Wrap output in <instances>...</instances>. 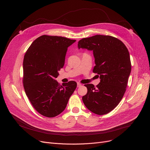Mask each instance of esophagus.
<instances>
[{"label":"esophagus","mask_w":150,"mask_h":150,"mask_svg":"<svg viewBox=\"0 0 150 150\" xmlns=\"http://www.w3.org/2000/svg\"><path fill=\"white\" fill-rule=\"evenodd\" d=\"M82 86V84L81 83H77V87H81Z\"/></svg>","instance_id":"1"}]
</instances>
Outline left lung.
<instances>
[{
    "mask_svg": "<svg viewBox=\"0 0 150 150\" xmlns=\"http://www.w3.org/2000/svg\"><path fill=\"white\" fill-rule=\"evenodd\" d=\"M78 47L93 52L96 64L93 72L100 79L96 87L92 83L85 85L87 93L82 97L83 104L95 114L108 113L118 105L125 93L131 71L129 51L119 39L103 35L82 38Z\"/></svg>",
    "mask_w": 150,
    "mask_h": 150,
    "instance_id": "1",
    "label": "left lung"
}]
</instances>
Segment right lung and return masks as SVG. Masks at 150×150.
I'll list each match as a JSON object with an SVG mask.
<instances>
[{
	"label": "right lung",
	"mask_w": 150,
	"mask_h": 150,
	"mask_svg": "<svg viewBox=\"0 0 150 150\" xmlns=\"http://www.w3.org/2000/svg\"><path fill=\"white\" fill-rule=\"evenodd\" d=\"M76 40L41 35L27 50L23 61V83L27 96L41 115L53 117L65 109L76 88L71 81L60 85L55 79L65 64L68 47Z\"/></svg>",
	"instance_id": "add662e5"
}]
</instances>
